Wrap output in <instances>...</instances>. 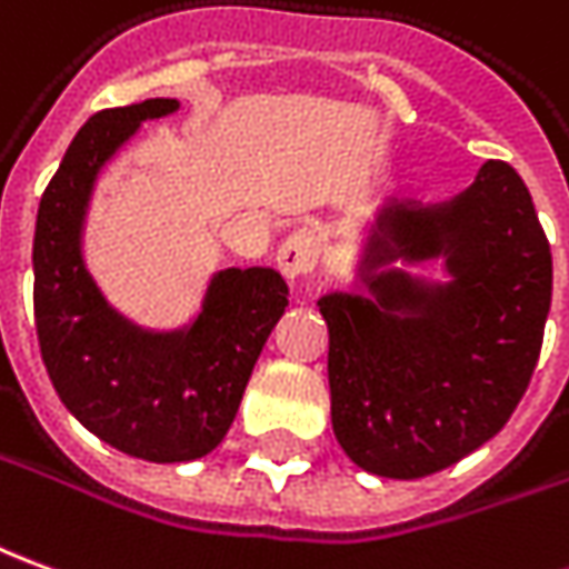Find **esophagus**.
Masks as SVG:
<instances>
[{"label":"esophagus","instance_id":"1","mask_svg":"<svg viewBox=\"0 0 569 569\" xmlns=\"http://www.w3.org/2000/svg\"><path fill=\"white\" fill-rule=\"evenodd\" d=\"M277 268L283 271L289 280H301V277H311L320 268V243L317 237L308 230H298L277 249Z\"/></svg>","mask_w":569,"mask_h":569}]
</instances>
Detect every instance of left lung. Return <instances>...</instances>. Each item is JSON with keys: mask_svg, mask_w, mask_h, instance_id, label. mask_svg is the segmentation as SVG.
Masks as SVG:
<instances>
[{"mask_svg": "<svg viewBox=\"0 0 569 569\" xmlns=\"http://www.w3.org/2000/svg\"><path fill=\"white\" fill-rule=\"evenodd\" d=\"M428 257L445 258L450 284L390 264ZM360 280L369 298H320L336 440L379 478L443 471L506 428L539 360L551 249L530 190L490 160L456 200L388 202Z\"/></svg>", "mask_w": 569, "mask_h": 569, "instance_id": "left-lung-1", "label": "left lung"}]
</instances>
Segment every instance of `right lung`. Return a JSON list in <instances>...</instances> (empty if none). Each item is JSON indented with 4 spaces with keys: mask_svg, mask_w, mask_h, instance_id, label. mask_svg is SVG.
I'll return each instance as SVG.
<instances>
[{
    "mask_svg": "<svg viewBox=\"0 0 569 569\" xmlns=\"http://www.w3.org/2000/svg\"><path fill=\"white\" fill-rule=\"evenodd\" d=\"M174 110V98H150L94 113L39 200L33 240L36 336L54 391L91 435L147 462L216 450L289 305L277 271L228 268L188 329L147 332L113 311L86 271L82 224L101 166L144 119Z\"/></svg>",
    "mask_w": 569,
    "mask_h": 569,
    "instance_id": "add662e5",
    "label": "right lung"
}]
</instances>
